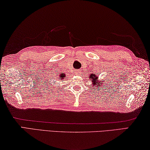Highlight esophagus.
Returning a JSON list of instances; mask_svg holds the SVG:
<instances>
[{"instance_id": "esophagus-1", "label": "esophagus", "mask_w": 150, "mask_h": 150, "mask_svg": "<svg viewBox=\"0 0 150 150\" xmlns=\"http://www.w3.org/2000/svg\"><path fill=\"white\" fill-rule=\"evenodd\" d=\"M76 74H79V75H80V74H81V72H80V71H78V72H76Z\"/></svg>"}]
</instances>
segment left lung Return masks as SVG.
I'll return each instance as SVG.
<instances>
[{"label":"left lung","instance_id":"1","mask_svg":"<svg viewBox=\"0 0 150 150\" xmlns=\"http://www.w3.org/2000/svg\"><path fill=\"white\" fill-rule=\"evenodd\" d=\"M97 78H98V77H96V76H92V80H93V81H94V82H96V81L97 80ZM94 79H95V80H94ZM94 84H95V85H96V83H94Z\"/></svg>","mask_w":150,"mask_h":150}]
</instances>
